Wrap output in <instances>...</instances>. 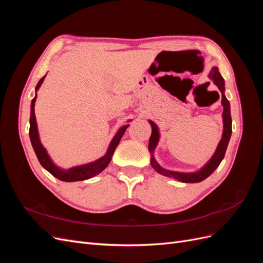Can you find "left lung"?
Returning <instances> with one entry per match:
<instances>
[{"label": "left lung", "instance_id": "8db88e82", "mask_svg": "<svg viewBox=\"0 0 263 263\" xmlns=\"http://www.w3.org/2000/svg\"><path fill=\"white\" fill-rule=\"evenodd\" d=\"M209 78L214 82V84L218 87V90L221 93V105L224 107L222 110V134L221 139L219 140L216 150H215L214 155L211 157L210 160L206 162L201 169L194 172H180V171H172L164 169L157 162L155 159V149L158 145L159 139H160V133H159V128L156 123L153 121H149V124L151 125V136L149 138V153H150V164L153 168L158 172L162 174L164 177L176 179L178 181L184 182V183H197L209 178L211 174L216 170L217 166L220 164L221 160L225 157L226 149L228 146V142L232 136V115H230V104L225 95V81L224 78L219 73L217 67H213L209 73ZM219 98V95H218Z\"/></svg>", "mask_w": 263, "mask_h": 263}]
</instances>
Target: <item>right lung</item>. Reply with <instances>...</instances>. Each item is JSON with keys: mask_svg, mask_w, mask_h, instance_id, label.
Returning <instances> with one entry per match:
<instances>
[{"mask_svg": "<svg viewBox=\"0 0 263 263\" xmlns=\"http://www.w3.org/2000/svg\"><path fill=\"white\" fill-rule=\"evenodd\" d=\"M45 78H46V76L43 77L41 80L38 81V83L35 87V98L31 100V104H30L29 138H30L31 146H33L35 154L38 158V161L41 162V164L44 166V168L49 173H51L54 178H57V179H59L61 181H65V182L83 181V180L98 176L99 173H101L106 168L108 163L110 162V160H112V156L114 154V151H115L116 147L118 146L119 141H121L123 135L126 132L127 127L129 126V124H126V125L122 126L121 128L116 132L115 136L109 142V146L107 148L106 154L103 157L99 158L98 160L89 162V163H84L81 165H76V166H72V168H69V169L60 168V166H58L52 161V159L50 158L48 153H47L46 148L42 144L41 138H39L38 126H37L36 116H35V102L37 99V91L39 90V87L42 86ZM129 122H132V119H129L127 123H129Z\"/></svg>", "mask_w": 263, "mask_h": 263, "instance_id": "right-lung-1", "label": "right lung"}]
</instances>
